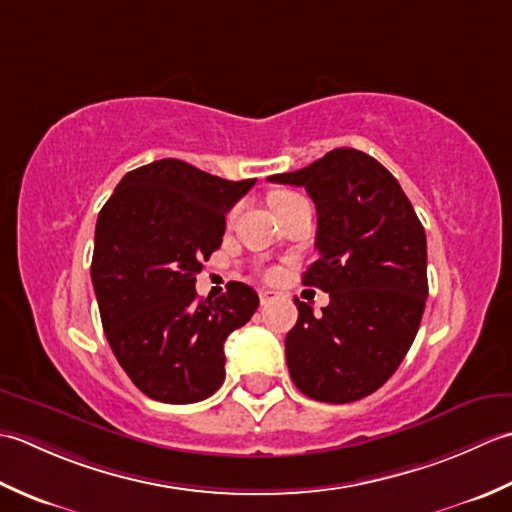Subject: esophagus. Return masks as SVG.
<instances>
[{
	"mask_svg": "<svg viewBox=\"0 0 512 512\" xmlns=\"http://www.w3.org/2000/svg\"><path fill=\"white\" fill-rule=\"evenodd\" d=\"M274 298H276V291H269V289L260 291V305H263V307H267L269 302H274Z\"/></svg>",
	"mask_w": 512,
	"mask_h": 512,
	"instance_id": "obj_1",
	"label": "esophagus"
}]
</instances>
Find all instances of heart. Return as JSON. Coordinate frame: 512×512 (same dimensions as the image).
I'll list each match as a JSON object with an SVG mask.
<instances>
[{"instance_id":"1","label":"heart","mask_w":512,"mask_h":512,"mask_svg":"<svg viewBox=\"0 0 512 512\" xmlns=\"http://www.w3.org/2000/svg\"><path fill=\"white\" fill-rule=\"evenodd\" d=\"M289 196H294L291 192H276L274 196H271V205H278V203H283V201H287ZM271 274H274V271H271ZM269 274V276H271Z\"/></svg>"}]
</instances>
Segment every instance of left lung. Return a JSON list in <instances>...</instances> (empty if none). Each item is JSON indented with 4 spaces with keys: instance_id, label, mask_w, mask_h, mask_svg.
<instances>
[{
    "instance_id": "left-lung-1",
    "label": "left lung",
    "mask_w": 512,
    "mask_h": 512,
    "mask_svg": "<svg viewBox=\"0 0 512 512\" xmlns=\"http://www.w3.org/2000/svg\"><path fill=\"white\" fill-rule=\"evenodd\" d=\"M269 181L305 187L316 203L318 258L302 283L329 294L320 316L296 298L298 322L285 338L291 380L318 402L367 398L420 329L429 296L420 218L395 176L353 148Z\"/></svg>"
}]
</instances>
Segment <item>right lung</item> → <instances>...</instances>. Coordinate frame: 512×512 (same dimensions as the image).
Here are the masks:
<instances>
[{
	"mask_svg": "<svg viewBox=\"0 0 512 512\" xmlns=\"http://www.w3.org/2000/svg\"><path fill=\"white\" fill-rule=\"evenodd\" d=\"M254 183L161 159L125 174L101 207L90 267L101 325L123 371L156 402L210 398L225 380L227 336L258 309L243 283L216 300L194 289L223 243L225 214Z\"/></svg>",
	"mask_w": 512,
	"mask_h": 512,
	"instance_id": "obj_1",
	"label": "right lung"
}]
</instances>
